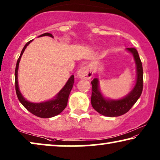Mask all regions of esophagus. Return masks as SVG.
<instances>
[{
	"instance_id": "1",
	"label": "esophagus",
	"mask_w": 160,
	"mask_h": 160,
	"mask_svg": "<svg viewBox=\"0 0 160 160\" xmlns=\"http://www.w3.org/2000/svg\"><path fill=\"white\" fill-rule=\"evenodd\" d=\"M78 76L81 78L90 79L92 76V72L91 68L88 65L81 68L78 71Z\"/></svg>"
}]
</instances>
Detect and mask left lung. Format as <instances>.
I'll return each mask as SVG.
<instances>
[{
	"label": "left lung",
	"instance_id": "left-lung-1",
	"mask_svg": "<svg viewBox=\"0 0 160 160\" xmlns=\"http://www.w3.org/2000/svg\"><path fill=\"white\" fill-rule=\"evenodd\" d=\"M134 56L137 66V81L135 86L130 93L119 100H106L102 97L98 88V79L94 78L91 82L92 96L91 103L94 109L100 114L106 117H119L126 113L132 108L141 96L143 87V66L138 53L135 48H128Z\"/></svg>",
	"mask_w": 160,
	"mask_h": 160
}]
</instances>
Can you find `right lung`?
<instances>
[{"mask_svg": "<svg viewBox=\"0 0 160 160\" xmlns=\"http://www.w3.org/2000/svg\"><path fill=\"white\" fill-rule=\"evenodd\" d=\"M48 36L53 38V36L51 33L49 32H46L41 35L40 36ZM31 41H28L26 43L25 47L22 50L21 54L19 56L17 62L16 68H15V89H16V93L17 95V98L23 106L27 109L28 111L32 114L38 117L41 118H50L53 117L54 116L58 115L67 106L68 100V97L71 92L72 88H73V85L74 84V76L72 75L71 78L68 81L66 84L65 85L64 87L61 89V91L58 94L56 98L54 99L49 100V101L40 102V103H32V102H30L26 100L25 98L22 97L21 95L18 86V82H17V72H18V67L19 63L20 61L21 57L24 51L27 47V46L31 42Z\"/></svg>", "mask_w": 160, "mask_h": 160, "instance_id": "obj_1", "label": "right lung"}]
</instances>
